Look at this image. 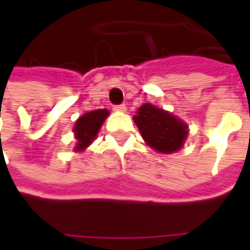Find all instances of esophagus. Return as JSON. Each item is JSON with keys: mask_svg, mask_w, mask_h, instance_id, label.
<instances>
[{"mask_svg": "<svg viewBox=\"0 0 250 250\" xmlns=\"http://www.w3.org/2000/svg\"><path fill=\"white\" fill-rule=\"evenodd\" d=\"M114 110L120 111V112H125V111H126V105H125V104H120V105H114Z\"/></svg>", "mask_w": 250, "mask_h": 250, "instance_id": "1", "label": "esophagus"}]
</instances>
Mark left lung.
<instances>
[{"label": "left lung", "instance_id": "left-lung-1", "mask_svg": "<svg viewBox=\"0 0 250 250\" xmlns=\"http://www.w3.org/2000/svg\"><path fill=\"white\" fill-rule=\"evenodd\" d=\"M142 138L151 149L163 154L175 153L184 146L188 136V125L168 111L146 103L133 117Z\"/></svg>", "mask_w": 250, "mask_h": 250}]
</instances>
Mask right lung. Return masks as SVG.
<instances>
[{
  "instance_id": "add662e5",
  "label": "right lung",
  "mask_w": 250,
  "mask_h": 250,
  "mask_svg": "<svg viewBox=\"0 0 250 250\" xmlns=\"http://www.w3.org/2000/svg\"><path fill=\"white\" fill-rule=\"evenodd\" d=\"M108 115H110V112L105 108L94 110L83 114L82 117L76 121V124L73 126L75 139L78 140V143L75 146V151H82L96 139L103 122Z\"/></svg>"
}]
</instances>
